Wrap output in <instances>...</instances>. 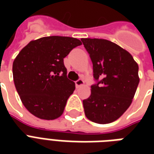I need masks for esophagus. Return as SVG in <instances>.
Segmentation results:
<instances>
[{"mask_svg":"<svg viewBox=\"0 0 154 154\" xmlns=\"http://www.w3.org/2000/svg\"><path fill=\"white\" fill-rule=\"evenodd\" d=\"M75 84H76V87L78 88V87H82V86H83L84 85V81L82 79H78L77 81L75 82Z\"/></svg>","mask_w":154,"mask_h":154,"instance_id":"34e87169","label":"esophagus"}]
</instances>
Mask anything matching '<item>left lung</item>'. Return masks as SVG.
<instances>
[{
	"label": "left lung",
	"mask_w": 154,
	"mask_h": 154,
	"mask_svg": "<svg viewBox=\"0 0 154 154\" xmlns=\"http://www.w3.org/2000/svg\"><path fill=\"white\" fill-rule=\"evenodd\" d=\"M93 64L91 96L83 100L85 115L97 124L119 119L132 103L139 82V66L128 51L102 38H82Z\"/></svg>",
	"instance_id": "8db88e82"
}]
</instances>
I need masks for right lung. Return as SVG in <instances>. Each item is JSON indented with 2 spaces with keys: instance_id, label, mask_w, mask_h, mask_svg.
<instances>
[{
  "instance_id": "obj_1",
  "label": "right lung",
  "mask_w": 154,
  "mask_h": 154,
  "mask_svg": "<svg viewBox=\"0 0 154 154\" xmlns=\"http://www.w3.org/2000/svg\"><path fill=\"white\" fill-rule=\"evenodd\" d=\"M82 44L79 39L48 36L32 40L13 62V79L22 103L39 119L52 120L63 113L75 83L67 77L63 58Z\"/></svg>"
}]
</instances>
